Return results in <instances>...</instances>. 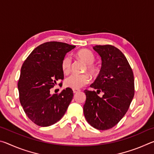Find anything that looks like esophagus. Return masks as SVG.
I'll use <instances>...</instances> for the list:
<instances>
[{
	"instance_id": "obj_1",
	"label": "esophagus",
	"mask_w": 154,
	"mask_h": 154,
	"mask_svg": "<svg viewBox=\"0 0 154 154\" xmlns=\"http://www.w3.org/2000/svg\"><path fill=\"white\" fill-rule=\"evenodd\" d=\"M72 91H73V93H77V92H79L80 90H78V89H73V90H72Z\"/></svg>"
}]
</instances>
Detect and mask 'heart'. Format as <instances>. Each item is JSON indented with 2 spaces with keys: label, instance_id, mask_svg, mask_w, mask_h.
<instances>
[{
  "label": "heart",
  "instance_id": "obj_1",
  "mask_svg": "<svg viewBox=\"0 0 154 154\" xmlns=\"http://www.w3.org/2000/svg\"><path fill=\"white\" fill-rule=\"evenodd\" d=\"M78 58L82 60L86 64L85 69L90 72L91 75H96L98 74V69L96 65L93 63L95 61V57L92 52L82 49L77 53ZM62 70L64 74H68L71 71V58L69 56H65L62 61ZM90 76L87 73L84 74H72L68 77L64 81V84L66 87L72 88V89H79L84 86L90 82Z\"/></svg>",
  "mask_w": 154,
  "mask_h": 154
}]
</instances>
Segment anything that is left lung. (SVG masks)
Wrapping results in <instances>:
<instances>
[{"label":"left lung","mask_w":154,"mask_h":154,"mask_svg":"<svg viewBox=\"0 0 154 154\" xmlns=\"http://www.w3.org/2000/svg\"><path fill=\"white\" fill-rule=\"evenodd\" d=\"M101 57L102 67L94 82L95 91L85 90L83 113L88 124L105 130L116 126L128 109L134 94L133 72L123 53L110 45L93 47ZM102 91V97L97 93Z\"/></svg>","instance_id":"left-lung-1"}]
</instances>
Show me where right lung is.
<instances>
[{"instance_id":"add662e5","label":"right lung","mask_w":154,"mask_h":154,"mask_svg":"<svg viewBox=\"0 0 154 154\" xmlns=\"http://www.w3.org/2000/svg\"><path fill=\"white\" fill-rule=\"evenodd\" d=\"M75 48L56 41L43 43L22 64L17 83L20 101L28 118L38 126L46 127L56 123L71 102L73 92L70 88L53 95L50 89L64 79L62 61Z\"/></svg>"}]
</instances>
